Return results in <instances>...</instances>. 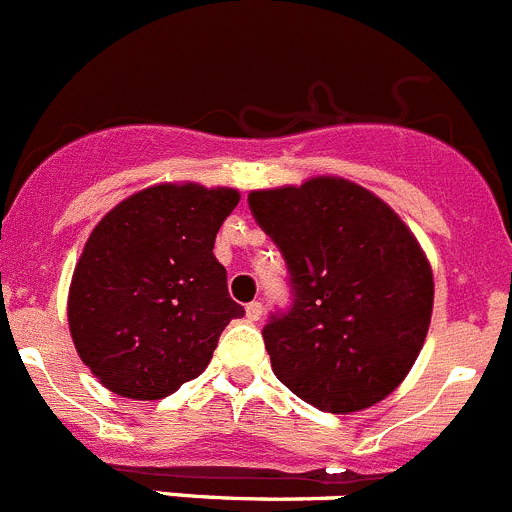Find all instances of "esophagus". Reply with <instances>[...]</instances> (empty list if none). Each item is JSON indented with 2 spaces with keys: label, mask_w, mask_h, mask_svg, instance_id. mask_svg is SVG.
Instances as JSON below:
<instances>
[{
  "label": "esophagus",
  "mask_w": 512,
  "mask_h": 512,
  "mask_svg": "<svg viewBox=\"0 0 512 512\" xmlns=\"http://www.w3.org/2000/svg\"><path fill=\"white\" fill-rule=\"evenodd\" d=\"M261 314H264V306H261V301H251V304L246 306V319L248 321H259Z\"/></svg>",
  "instance_id": "obj_1"
}]
</instances>
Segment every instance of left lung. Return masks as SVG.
<instances>
[{"label": "left lung", "instance_id": "obj_1", "mask_svg": "<svg viewBox=\"0 0 512 512\" xmlns=\"http://www.w3.org/2000/svg\"><path fill=\"white\" fill-rule=\"evenodd\" d=\"M253 218L289 269L291 306L264 326L274 374L347 415L399 387L430 329L432 269L402 218L352 180L253 191Z\"/></svg>", "mask_w": 512, "mask_h": 512}]
</instances>
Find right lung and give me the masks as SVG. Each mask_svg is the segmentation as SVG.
<instances>
[{
	"mask_svg": "<svg viewBox=\"0 0 512 512\" xmlns=\"http://www.w3.org/2000/svg\"><path fill=\"white\" fill-rule=\"evenodd\" d=\"M233 188L163 183L107 213L75 266L67 321L77 354L110 392L163 399L208 367L243 316L213 256Z\"/></svg>",
	"mask_w": 512,
	"mask_h": 512,
	"instance_id": "add662e5",
	"label": "right lung"
}]
</instances>
